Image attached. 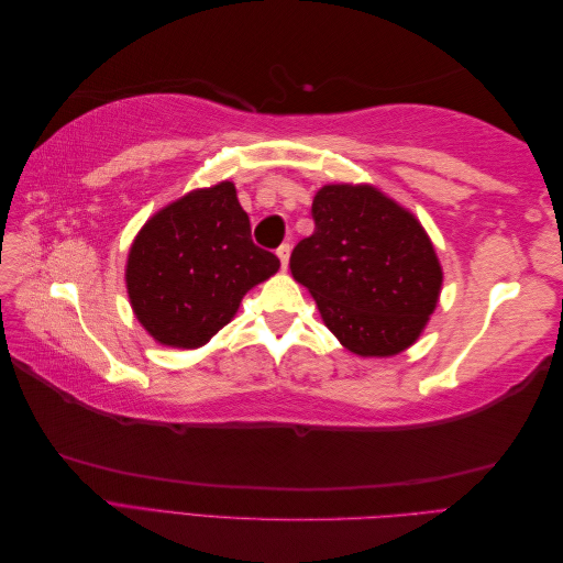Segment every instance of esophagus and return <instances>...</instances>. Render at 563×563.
<instances>
[{
	"label": "esophagus",
	"mask_w": 563,
	"mask_h": 563,
	"mask_svg": "<svg viewBox=\"0 0 563 563\" xmlns=\"http://www.w3.org/2000/svg\"><path fill=\"white\" fill-rule=\"evenodd\" d=\"M277 255H279L282 265L286 267V265H288V258H291V246H288V244H282V246L277 249Z\"/></svg>",
	"instance_id": "34e87169"
}]
</instances>
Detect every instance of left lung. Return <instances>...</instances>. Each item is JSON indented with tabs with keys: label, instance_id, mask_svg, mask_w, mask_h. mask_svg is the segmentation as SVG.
Wrapping results in <instances>:
<instances>
[{
	"label": "left lung",
	"instance_id": "8db88e82",
	"mask_svg": "<svg viewBox=\"0 0 563 563\" xmlns=\"http://www.w3.org/2000/svg\"><path fill=\"white\" fill-rule=\"evenodd\" d=\"M314 232L291 253L323 323L350 352L389 356L420 335L437 308L441 267L418 220L368 185H323Z\"/></svg>",
	"mask_w": 563,
	"mask_h": 563
}]
</instances>
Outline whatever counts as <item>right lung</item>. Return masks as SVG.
I'll return each mask as SVG.
<instances>
[{"instance_id":"right-lung-1","label":"right lung","mask_w":563,"mask_h":563,"mask_svg":"<svg viewBox=\"0 0 563 563\" xmlns=\"http://www.w3.org/2000/svg\"><path fill=\"white\" fill-rule=\"evenodd\" d=\"M279 269L251 240L232 183L197 190L147 220L129 253L133 312L162 345L192 350L234 317L249 288Z\"/></svg>"}]
</instances>
